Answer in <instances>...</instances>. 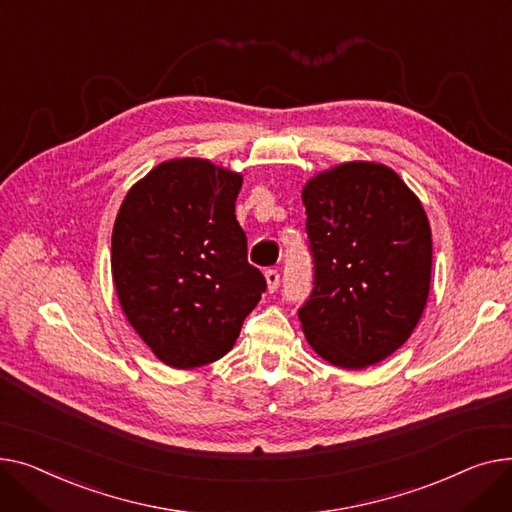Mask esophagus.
<instances>
[{
  "label": "esophagus",
  "instance_id": "obj_1",
  "mask_svg": "<svg viewBox=\"0 0 512 512\" xmlns=\"http://www.w3.org/2000/svg\"><path fill=\"white\" fill-rule=\"evenodd\" d=\"M264 277H266V285H268V291H270V293H275V291L279 289V283H281V275H279V270H275V268H268L266 273H264Z\"/></svg>",
  "mask_w": 512,
  "mask_h": 512
}]
</instances>
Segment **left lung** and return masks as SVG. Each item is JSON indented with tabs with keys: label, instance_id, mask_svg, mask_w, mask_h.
Masks as SVG:
<instances>
[{
	"label": "left lung",
	"instance_id": "1",
	"mask_svg": "<svg viewBox=\"0 0 512 512\" xmlns=\"http://www.w3.org/2000/svg\"><path fill=\"white\" fill-rule=\"evenodd\" d=\"M312 291L297 310L312 349L347 370L395 353L422 318L432 233L422 202L378 163H345L302 192Z\"/></svg>",
	"mask_w": 512,
	"mask_h": 512
}]
</instances>
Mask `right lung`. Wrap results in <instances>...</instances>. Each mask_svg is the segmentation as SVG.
<instances>
[{"label": "right lung", "instance_id": "1", "mask_svg": "<svg viewBox=\"0 0 512 512\" xmlns=\"http://www.w3.org/2000/svg\"><path fill=\"white\" fill-rule=\"evenodd\" d=\"M242 175L202 159L157 165L128 192L111 235L124 314L163 364L223 357L266 291L235 219Z\"/></svg>", "mask_w": 512, "mask_h": 512}]
</instances>
